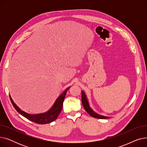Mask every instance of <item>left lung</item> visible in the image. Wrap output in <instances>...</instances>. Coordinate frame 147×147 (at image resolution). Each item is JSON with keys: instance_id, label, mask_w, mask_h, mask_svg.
<instances>
[{"instance_id": "obj_1", "label": "left lung", "mask_w": 147, "mask_h": 147, "mask_svg": "<svg viewBox=\"0 0 147 147\" xmlns=\"http://www.w3.org/2000/svg\"><path fill=\"white\" fill-rule=\"evenodd\" d=\"M82 102L84 109H85V110L88 112V113L90 115H91L92 117L96 118V119H107L110 118V117H107V116H104V115L98 114L91 109L89 106L86 95L85 93H84V92L83 90L82 91Z\"/></svg>"}]
</instances>
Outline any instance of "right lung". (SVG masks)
Returning a JSON list of instances; mask_svg holds the SVG:
<instances>
[{"mask_svg":"<svg viewBox=\"0 0 147 147\" xmlns=\"http://www.w3.org/2000/svg\"><path fill=\"white\" fill-rule=\"evenodd\" d=\"M70 87L67 88L57 99L55 102H54L52 107L48 110L43 113L40 114H30L28 113H27L24 112V111L21 110L20 108L15 104L11 98V95H9V98L11 99V101L15 108V109L22 116H24L26 119H28L29 120L32 121L33 122H34L36 123H38V124H47V123H51L55 120L61 113L62 109H63V102L65 98V96L66 95L67 91L69 89Z\"/></svg>","mask_w":147,"mask_h":147,"instance_id":"add662e5","label":"right lung"}]
</instances>
